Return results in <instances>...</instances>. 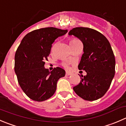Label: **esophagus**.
<instances>
[{
    "label": "esophagus",
    "instance_id": "esophagus-1",
    "mask_svg": "<svg viewBox=\"0 0 126 126\" xmlns=\"http://www.w3.org/2000/svg\"><path fill=\"white\" fill-rule=\"evenodd\" d=\"M71 73H69V72H68V71L66 72V76H69V75H71Z\"/></svg>",
    "mask_w": 126,
    "mask_h": 126
}]
</instances>
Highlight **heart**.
Returning a JSON list of instances; mask_svg holds the SVG:
<instances>
[{
	"label": "heart",
	"mask_w": 126,
	"mask_h": 126,
	"mask_svg": "<svg viewBox=\"0 0 126 126\" xmlns=\"http://www.w3.org/2000/svg\"><path fill=\"white\" fill-rule=\"evenodd\" d=\"M78 41H79L78 39H71L70 41V43H73V42H78ZM63 66H64V68H67V69L69 68V65H68V63H64V64H63Z\"/></svg>",
	"instance_id": "1"
}]
</instances>
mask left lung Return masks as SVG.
Masks as SVG:
<instances>
[{
  "label": "left lung",
  "mask_w": 126,
  "mask_h": 126,
  "mask_svg": "<svg viewBox=\"0 0 126 126\" xmlns=\"http://www.w3.org/2000/svg\"><path fill=\"white\" fill-rule=\"evenodd\" d=\"M68 34L82 42L84 53L78 69L87 73L80 76L81 80L73 90L84 100H96L106 94L115 74V57L110 44L105 36L91 28H74Z\"/></svg>",
  "instance_id": "left-lung-1"
}]
</instances>
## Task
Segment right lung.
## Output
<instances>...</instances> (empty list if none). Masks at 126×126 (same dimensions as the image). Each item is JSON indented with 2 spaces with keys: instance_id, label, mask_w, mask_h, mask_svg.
<instances>
[{
  "instance_id": "right-lung-1",
  "label": "right lung",
  "mask_w": 126,
  "mask_h": 126,
  "mask_svg": "<svg viewBox=\"0 0 126 126\" xmlns=\"http://www.w3.org/2000/svg\"><path fill=\"white\" fill-rule=\"evenodd\" d=\"M67 32V29L53 27L36 29L27 34L18 46L15 71L21 88L31 99L42 102L50 98L55 92L58 80L65 75L62 68L57 67L50 72L44 64L55 40Z\"/></svg>"
}]
</instances>
